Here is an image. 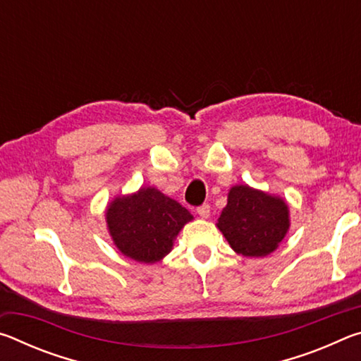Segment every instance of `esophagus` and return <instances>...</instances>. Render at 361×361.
<instances>
[{"label": "esophagus", "instance_id": "esophagus-1", "mask_svg": "<svg viewBox=\"0 0 361 361\" xmlns=\"http://www.w3.org/2000/svg\"><path fill=\"white\" fill-rule=\"evenodd\" d=\"M197 215L200 218H209L210 216V205L209 204H202L197 207Z\"/></svg>", "mask_w": 361, "mask_h": 361}]
</instances>
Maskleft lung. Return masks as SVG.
Listing matches in <instances>:
<instances>
[{"instance_id": "8db88e82", "label": "left lung", "mask_w": 361, "mask_h": 361, "mask_svg": "<svg viewBox=\"0 0 361 361\" xmlns=\"http://www.w3.org/2000/svg\"><path fill=\"white\" fill-rule=\"evenodd\" d=\"M288 205L280 197L256 191L248 186H234L228 205L218 219L234 252L243 256H266L288 231Z\"/></svg>"}]
</instances>
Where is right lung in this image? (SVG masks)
Listing matches in <instances>:
<instances>
[{"mask_svg":"<svg viewBox=\"0 0 361 361\" xmlns=\"http://www.w3.org/2000/svg\"><path fill=\"white\" fill-rule=\"evenodd\" d=\"M192 215L156 188L118 197L108 207L106 223L116 247L138 262H156L172 250L180 229Z\"/></svg>","mask_w":361,"mask_h":361,"instance_id":"obj_1","label":"right lung"}]
</instances>
